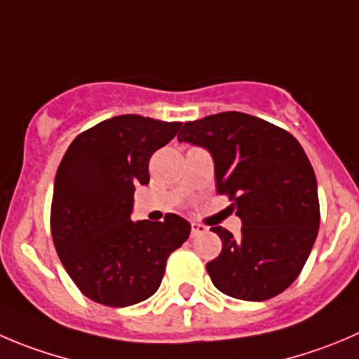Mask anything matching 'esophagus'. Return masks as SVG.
I'll list each match as a JSON object with an SVG mask.
<instances>
[{
	"label": "esophagus",
	"instance_id": "1",
	"mask_svg": "<svg viewBox=\"0 0 359 359\" xmlns=\"http://www.w3.org/2000/svg\"><path fill=\"white\" fill-rule=\"evenodd\" d=\"M206 233H208L206 225L194 222V224H192V238H197V236H201V234H206Z\"/></svg>",
	"mask_w": 359,
	"mask_h": 359
}]
</instances>
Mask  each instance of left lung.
I'll use <instances>...</instances> for the list:
<instances>
[{"label":"left lung","mask_w":359,"mask_h":359,"mask_svg":"<svg viewBox=\"0 0 359 359\" xmlns=\"http://www.w3.org/2000/svg\"><path fill=\"white\" fill-rule=\"evenodd\" d=\"M177 141L204 148L215 163L218 194L234 201L241 236L213 227L222 252L206 269L218 291L264 302L289 287L309 259L319 231L312 165L289 132L245 112L189 121Z\"/></svg>","instance_id":"left-lung-1"}]
</instances>
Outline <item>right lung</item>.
Instances as JSON below:
<instances>
[{"label":"right lung","instance_id":"1","mask_svg":"<svg viewBox=\"0 0 359 359\" xmlns=\"http://www.w3.org/2000/svg\"><path fill=\"white\" fill-rule=\"evenodd\" d=\"M180 121L121 114L74 139L54 182L50 231L75 285L93 302L130 306L156 292L165 261L192 225L130 220L135 187L149 183V158L172 141Z\"/></svg>","mask_w":359,"mask_h":359}]
</instances>
